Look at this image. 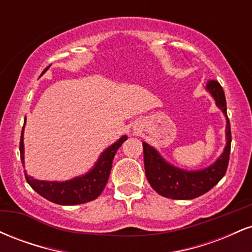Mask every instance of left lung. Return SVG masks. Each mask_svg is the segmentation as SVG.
<instances>
[{
  "label": "left lung",
  "mask_w": 252,
  "mask_h": 252,
  "mask_svg": "<svg viewBox=\"0 0 252 252\" xmlns=\"http://www.w3.org/2000/svg\"><path fill=\"white\" fill-rule=\"evenodd\" d=\"M209 92L216 105L221 110L226 118L224 150L218 158L210 166L198 170H187L167 162L160 153L147 142H143V156L146 176L150 186L160 195L178 200H189L198 198L216 186L221 180L227 169L231 148V128L226 112V99L224 90L216 80L206 84Z\"/></svg>",
  "instance_id": "1"
}]
</instances>
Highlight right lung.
I'll return each mask as SVG.
<instances>
[{"label":"right lung","mask_w":252,"mask_h":252,"mask_svg":"<svg viewBox=\"0 0 252 252\" xmlns=\"http://www.w3.org/2000/svg\"><path fill=\"white\" fill-rule=\"evenodd\" d=\"M50 68L46 67L42 74ZM26 124V118H25ZM24 130L22 128L21 140H20V154H21V161L25 167V144H24ZM128 138V136L123 135L115 143L108 147L102 154L99 155L98 160L94 162V167L86 172L85 174L72 178L70 180L65 181H46L37 180L33 176L28 175L25 170L26 180L30 186L39 193L40 195L52 202H56L59 205H79L84 202H89L94 200L100 195L108 182L110 172H111L112 161H114L115 154L117 149L122 146L124 141Z\"/></svg>","instance_id":"right-lung-1"}]
</instances>
